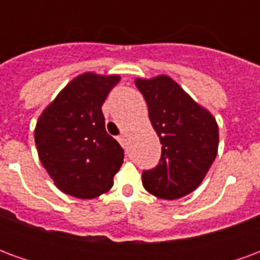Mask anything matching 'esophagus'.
Here are the masks:
<instances>
[{"mask_svg": "<svg viewBox=\"0 0 260 260\" xmlns=\"http://www.w3.org/2000/svg\"><path fill=\"white\" fill-rule=\"evenodd\" d=\"M117 139H118V142H119V143H121V146L126 147V136H125V135H119L118 138H117Z\"/></svg>", "mask_w": 260, "mask_h": 260, "instance_id": "obj_1", "label": "esophagus"}]
</instances>
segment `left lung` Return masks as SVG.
Wrapping results in <instances>:
<instances>
[{
  "label": "left lung",
  "mask_w": 260,
  "mask_h": 260,
  "mask_svg": "<svg viewBox=\"0 0 260 260\" xmlns=\"http://www.w3.org/2000/svg\"><path fill=\"white\" fill-rule=\"evenodd\" d=\"M135 83L161 143L157 166L142 173L143 186L161 199L182 198L199 186L217 156L216 119L169 76Z\"/></svg>",
  "instance_id": "1"
}]
</instances>
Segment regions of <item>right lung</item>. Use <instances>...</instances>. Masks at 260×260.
I'll return each instance as SVG.
<instances>
[{
	"label": "right lung",
	"mask_w": 260,
	"mask_h": 260,
	"mask_svg": "<svg viewBox=\"0 0 260 260\" xmlns=\"http://www.w3.org/2000/svg\"><path fill=\"white\" fill-rule=\"evenodd\" d=\"M118 82L117 75H80L37 121L35 142L40 161L68 195L93 199L107 192L124 163V150L106 132L102 111Z\"/></svg>",
	"instance_id": "obj_1"
}]
</instances>
